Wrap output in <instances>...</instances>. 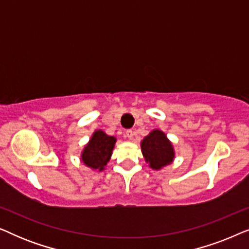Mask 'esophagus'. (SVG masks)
<instances>
[{
    "mask_svg": "<svg viewBox=\"0 0 249 249\" xmlns=\"http://www.w3.org/2000/svg\"><path fill=\"white\" fill-rule=\"evenodd\" d=\"M125 136H127V138L129 139V141H132V138H134V131L127 130L125 131Z\"/></svg>",
    "mask_w": 249,
    "mask_h": 249,
    "instance_id": "34e87169",
    "label": "esophagus"
}]
</instances>
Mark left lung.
<instances>
[{
  "mask_svg": "<svg viewBox=\"0 0 249 249\" xmlns=\"http://www.w3.org/2000/svg\"><path fill=\"white\" fill-rule=\"evenodd\" d=\"M141 147L146 163L153 170H161L175 160L176 152L172 142L160 129L149 132L142 141Z\"/></svg>",
  "mask_w": 249,
  "mask_h": 249,
  "instance_id": "left-lung-1",
  "label": "left lung"
}]
</instances>
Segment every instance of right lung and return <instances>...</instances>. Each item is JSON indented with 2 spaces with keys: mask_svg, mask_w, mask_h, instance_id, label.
<instances>
[{
  "mask_svg": "<svg viewBox=\"0 0 249 249\" xmlns=\"http://www.w3.org/2000/svg\"><path fill=\"white\" fill-rule=\"evenodd\" d=\"M117 138L108 136L103 130H96L81 152V162L91 170L103 171L110 161Z\"/></svg>",
  "mask_w": 249,
  "mask_h": 249,
  "instance_id": "obj_1",
  "label": "right lung"
}]
</instances>
